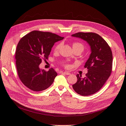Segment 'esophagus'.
<instances>
[{
	"label": "esophagus",
	"mask_w": 126,
	"mask_h": 126,
	"mask_svg": "<svg viewBox=\"0 0 126 126\" xmlns=\"http://www.w3.org/2000/svg\"><path fill=\"white\" fill-rule=\"evenodd\" d=\"M62 73L65 74V75H70V74H71L70 73L67 72H62Z\"/></svg>",
	"instance_id": "34e87169"
}]
</instances>
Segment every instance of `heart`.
I'll list each match as a JSON object with an SVG mask.
<instances>
[{"instance_id": "heart-1", "label": "heart", "mask_w": 126, "mask_h": 126, "mask_svg": "<svg viewBox=\"0 0 126 126\" xmlns=\"http://www.w3.org/2000/svg\"><path fill=\"white\" fill-rule=\"evenodd\" d=\"M72 46L73 50H80L81 51V52L83 51V50H84V46H83V45L81 43H79V42H74L72 44ZM61 47V44H57L55 46V47L54 48V51L55 52H58V51L60 50ZM64 65L65 67H68V65L67 63L64 64Z\"/></svg>"}]
</instances>
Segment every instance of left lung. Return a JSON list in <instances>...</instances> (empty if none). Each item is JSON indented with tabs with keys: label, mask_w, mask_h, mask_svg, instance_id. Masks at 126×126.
I'll return each mask as SVG.
<instances>
[{
	"label": "left lung",
	"mask_w": 126,
	"mask_h": 126,
	"mask_svg": "<svg viewBox=\"0 0 126 126\" xmlns=\"http://www.w3.org/2000/svg\"><path fill=\"white\" fill-rule=\"evenodd\" d=\"M72 36L86 41L91 50L90 57L84 66L88 69L86 77L82 78L81 75L77 74V81L73 85V88L82 96L94 94L103 86L112 71L111 49L102 37L94 32H78Z\"/></svg>",
	"instance_id": "obj_1"
}]
</instances>
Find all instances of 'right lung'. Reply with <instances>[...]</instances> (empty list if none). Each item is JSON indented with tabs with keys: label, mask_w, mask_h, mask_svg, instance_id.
Returning <instances> with one entry per match:
<instances>
[{
	"label": "right lung",
	"mask_w": 126,
	"mask_h": 126,
	"mask_svg": "<svg viewBox=\"0 0 126 126\" xmlns=\"http://www.w3.org/2000/svg\"><path fill=\"white\" fill-rule=\"evenodd\" d=\"M64 37L48 32L33 31L20 40L16 51L18 77L26 87L34 91H43L53 82L58 74L51 68L40 69L42 60L48 59L54 43Z\"/></svg>",
	"instance_id": "right-lung-1"
}]
</instances>
